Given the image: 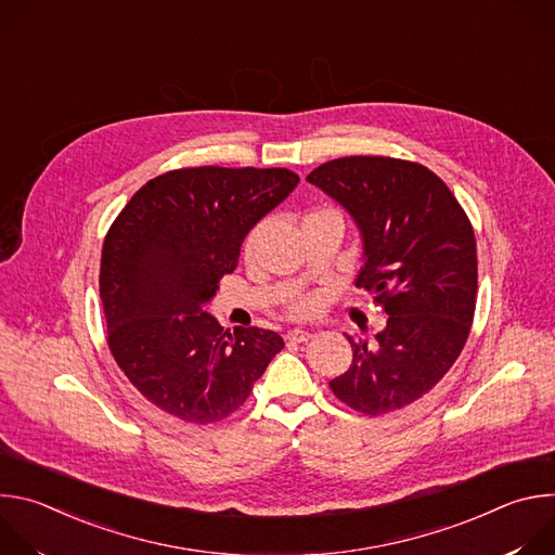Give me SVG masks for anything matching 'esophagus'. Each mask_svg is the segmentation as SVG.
Instances as JSON below:
<instances>
[{
    "mask_svg": "<svg viewBox=\"0 0 555 555\" xmlns=\"http://www.w3.org/2000/svg\"><path fill=\"white\" fill-rule=\"evenodd\" d=\"M285 338H287L289 343H307V340H311V334L305 332V330H294V332H289Z\"/></svg>",
    "mask_w": 555,
    "mask_h": 555,
    "instance_id": "esophagus-1",
    "label": "esophagus"
}]
</instances>
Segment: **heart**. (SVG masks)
Here are the masks:
<instances>
[{"label":"heart","instance_id":"heart-1","mask_svg":"<svg viewBox=\"0 0 555 555\" xmlns=\"http://www.w3.org/2000/svg\"><path fill=\"white\" fill-rule=\"evenodd\" d=\"M334 212H336L334 208H315V210L307 212L305 219H309V217H321V215H334ZM336 215H338V212H336ZM257 236H259V225H255V228L246 234V240H244V244H242L244 255H250V253L255 250ZM313 309H315V300H313V298H298V300L292 302V307H289V311H292L294 315H309Z\"/></svg>","mask_w":555,"mask_h":555}]
</instances>
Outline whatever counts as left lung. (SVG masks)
Wrapping results in <instances>:
<instances>
[{
    "instance_id": "1",
    "label": "left lung",
    "mask_w": 555,
    "mask_h": 555,
    "mask_svg": "<svg viewBox=\"0 0 555 555\" xmlns=\"http://www.w3.org/2000/svg\"><path fill=\"white\" fill-rule=\"evenodd\" d=\"M307 182L356 219L364 242L356 287L388 313L375 345L347 336L353 362L330 388L369 417L400 411L439 384L469 336L477 307L472 223L439 176L400 157H336Z\"/></svg>"
}]
</instances>
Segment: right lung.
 I'll return each instance as SVG.
<instances>
[{"label":"right lung","mask_w":555,"mask_h":555,"mask_svg":"<svg viewBox=\"0 0 555 555\" xmlns=\"http://www.w3.org/2000/svg\"><path fill=\"white\" fill-rule=\"evenodd\" d=\"M296 184L289 169H176L149 180L109 225L99 279L107 345L155 409L221 422L285 347L259 327L230 336L204 302L236 268L250 228Z\"/></svg>","instance_id":"1"}]
</instances>
